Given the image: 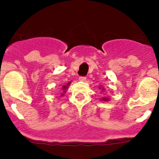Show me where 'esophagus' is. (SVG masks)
Here are the masks:
<instances>
[{"label":"esophagus","instance_id":"34e87169","mask_svg":"<svg viewBox=\"0 0 159 159\" xmlns=\"http://www.w3.org/2000/svg\"><path fill=\"white\" fill-rule=\"evenodd\" d=\"M80 81H83V82H84V81H86L87 78L85 76H80Z\"/></svg>","mask_w":159,"mask_h":159}]
</instances>
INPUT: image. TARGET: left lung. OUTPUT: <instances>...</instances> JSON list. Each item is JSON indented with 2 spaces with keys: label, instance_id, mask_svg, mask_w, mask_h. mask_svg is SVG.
<instances>
[{
  "label": "left lung",
  "instance_id": "obj_1",
  "mask_svg": "<svg viewBox=\"0 0 159 159\" xmlns=\"http://www.w3.org/2000/svg\"><path fill=\"white\" fill-rule=\"evenodd\" d=\"M101 89V88H99ZM102 91H105V89L104 88H102ZM108 99H109V98H105V97H103V98H102V100H103V101H108Z\"/></svg>",
  "mask_w": 159,
  "mask_h": 159
}]
</instances>
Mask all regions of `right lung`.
Masks as SVG:
<instances>
[{"label":"right lung","mask_w":159,"mask_h":159,"mask_svg":"<svg viewBox=\"0 0 159 159\" xmlns=\"http://www.w3.org/2000/svg\"><path fill=\"white\" fill-rule=\"evenodd\" d=\"M69 84H70V82H69V83H67V85H64V86H63V88H63V90H64V92H66L65 90L67 89V86H68V85H69Z\"/></svg>","instance_id":"right-lung-1"}]
</instances>
